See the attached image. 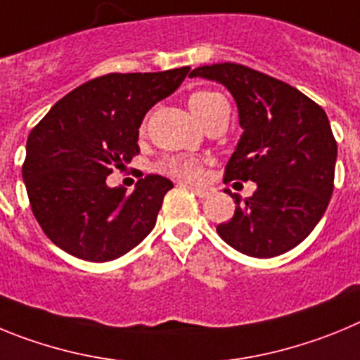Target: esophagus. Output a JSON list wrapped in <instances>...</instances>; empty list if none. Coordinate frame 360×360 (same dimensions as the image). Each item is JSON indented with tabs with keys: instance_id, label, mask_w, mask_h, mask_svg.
<instances>
[{
	"instance_id": "1",
	"label": "esophagus",
	"mask_w": 360,
	"mask_h": 360,
	"mask_svg": "<svg viewBox=\"0 0 360 360\" xmlns=\"http://www.w3.org/2000/svg\"><path fill=\"white\" fill-rule=\"evenodd\" d=\"M180 186H186L189 187L193 193H195L196 196H200V198H205V196H209V189H205V187H198V186H187V184H180Z\"/></svg>"
}]
</instances>
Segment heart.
<instances>
[{
	"instance_id": "obj_1",
	"label": "heart",
	"mask_w": 360,
	"mask_h": 360,
	"mask_svg": "<svg viewBox=\"0 0 360 360\" xmlns=\"http://www.w3.org/2000/svg\"><path fill=\"white\" fill-rule=\"evenodd\" d=\"M227 103L225 97L219 91L214 90H198L195 94L189 95V108L191 111L198 117L200 120L207 115L212 108H216L218 104ZM203 160L198 157H193V155H167V157L162 158L158 162L157 169L160 173L167 174V176L180 178V180H198L200 174H202Z\"/></svg>"
}]
</instances>
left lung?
Segmentation results:
<instances>
[{"label": "left lung", "instance_id": "8db88e82", "mask_svg": "<svg viewBox=\"0 0 360 360\" xmlns=\"http://www.w3.org/2000/svg\"><path fill=\"white\" fill-rule=\"evenodd\" d=\"M189 77L218 81L232 94L243 128L224 182L257 189L216 227L232 249L252 257L288 252L314 231L333 193L337 142L323 108L294 86L238 63L198 66Z\"/></svg>", "mask_w": 360, "mask_h": 360}]
</instances>
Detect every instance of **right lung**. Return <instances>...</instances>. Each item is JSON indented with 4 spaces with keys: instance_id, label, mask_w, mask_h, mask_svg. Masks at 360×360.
<instances>
[{
    "instance_id": "obj_1",
    "label": "right lung",
    "mask_w": 360,
    "mask_h": 360,
    "mask_svg": "<svg viewBox=\"0 0 360 360\" xmlns=\"http://www.w3.org/2000/svg\"><path fill=\"white\" fill-rule=\"evenodd\" d=\"M189 70L91 79L32 129L25 186L37 224L59 249L86 262H111L153 231L173 182L148 174L126 193L108 187L106 176L141 153L136 142L146 113L173 94Z\"/></svg>"
}]
</instances>
